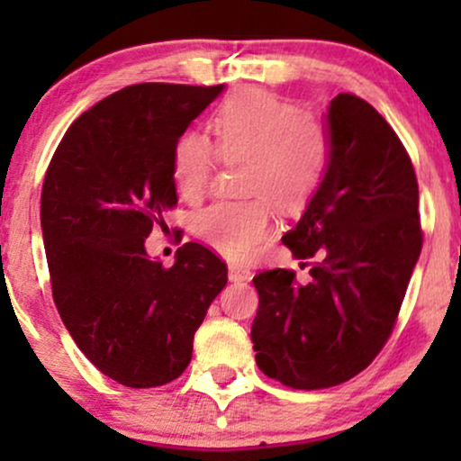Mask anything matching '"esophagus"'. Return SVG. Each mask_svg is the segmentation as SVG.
<instances>
[{"label": "esophagus", "instance_id": "34e87169", "mask_svg": "<svg viewBox=\"0 0 461 461\" xmlns=\"http://www.w3.org/2000/svg\"><path fill=\"white\" fill-rule=\"evenodd\" d=\"M227 271H230V282H249L251 279V271L247 267H240V264H230Z\"/></svg>", "mask_w": 461, "mask_h": 461}]
</instances>
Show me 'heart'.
<instances>
[{
  "label": "heart",
  "instance_id": "1",
  "mask_svg": "<svg viewBox=\"0 0 461 461\" xmlns=\"http://www.w3.org/2000/svg\"><path fill=\"white\" fill-rule=\"evenodd\" d=\"M216 147L197 131L173 147V179L186 199L208 188L219 156L242 162V193L253 197L221 201L197 216L199 236L227 258H249L275 225V203L301 210L319 190L330 160V136L316 116L267 91L230 97L212 119Z\"/></svg>",
  "mask_w": 461,
  "mask_h": 461
}]
</instances>
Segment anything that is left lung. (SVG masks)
Instances as JSON below:
<instances>
[{"label":"left lung","mask_w":461,"mask_h":461,"mask_svg":"<svg viewBox=\"0 0 461 461\" xmlns=\"http://www.w3.org/2000/svg\"><path fill=\"white\" fill-rule=\"evenodd\" d=\"M330 160L299 223L284 234L312 279L253 277L251 340L264 375L297 390L356 377L382 351L422 249L418 184L405 147L373 105L340 93L327 105Z\"/></svg>","instance_id":"left-lung-1"}]
</instances>
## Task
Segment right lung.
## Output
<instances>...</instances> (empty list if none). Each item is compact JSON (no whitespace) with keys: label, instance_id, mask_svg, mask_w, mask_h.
<instances>
[{"label":"right lung","instance_id":"obj_1","mask_svg":"<svg viewBox=\"0 0 461 461\" xmlns=\"http://www.w3.org/2000/svg\"><path fill=\"white\" fill-rule=\"evenodd\" d=\"M225 91L134 84L86 110L60 140L41 194L58 314L105 377L156 388L186 370L194 331L227 284L210 249L186 242L164 268L145 249L177 203L173 147Z\"/></svg>","mask_w":461,"mask_h":461}]
</instances>
